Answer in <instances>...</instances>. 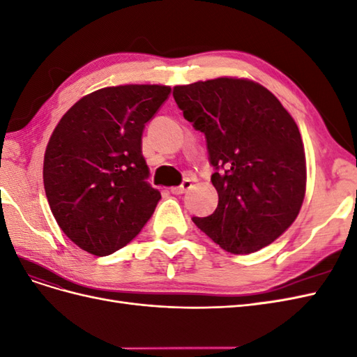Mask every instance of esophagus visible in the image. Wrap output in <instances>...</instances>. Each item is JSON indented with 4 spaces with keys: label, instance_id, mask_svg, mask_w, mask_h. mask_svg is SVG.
I'll return each instance as SVG.
<instances>
[{
    "label": "esophagus",
    "instance_id": "34e87169",
    "mask_svg": "<svg viewBox=\"0 0 357 357\" xmlns=\"http://www.w3.org/2000/svg\"><path fill=\"white\" fill-rule=\"evenodd\" d=\"M190 188H192V180L186 178L185 181L181 183L180 186H177V188H171V192L174 193V195H183V193L188 192Z\"/></svg>",
    "mask_w": 357,
    "mask_h": 357
}]
</instances>
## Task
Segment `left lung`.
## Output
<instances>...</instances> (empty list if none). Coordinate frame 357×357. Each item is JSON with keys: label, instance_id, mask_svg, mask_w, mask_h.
Segmentation results:
<instances>
[{"label": "left lung", "instance_id": "obj_1", "mask_svg": "<svg viewBox=\"0 0 357 357\" xmlns=\"http://www.w3.org/2000/svg\"><path fill=\"white\" fill-rule=\"evenodd\" d=\"M172 96L207 139L219 193L215 211L192 220L234 255L271 244L295 222L305 197V152L294 117L248 79L174 86Z\"/></svg>", "mask_w": 357, "mask_h": 357}]
</instances>
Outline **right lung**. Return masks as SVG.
I'll return each mask as SVG.
<instances>
[{
  "instance_id": "obj_1",
  "label": "right lung",
  "mask_w": 357,
  "mask_h": 357,
  "mask_svg": "<svg viewBox=\"0 0 357 357\" xmlns=\"http://www.w3.org/2000/svg\"><path fill=\"white\" fill-rule=\"evenodd\" d=\"M171 92L162 84L110 86L83 96L53 129L43 164L46 197L59 228L95 256L125 247L160 199L142 135Z\"/></svg>"
}]
</instances>
